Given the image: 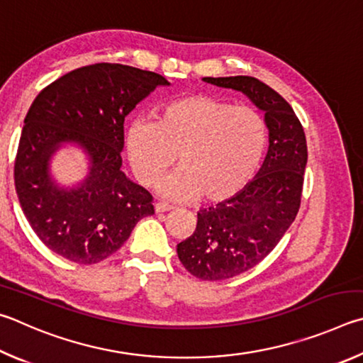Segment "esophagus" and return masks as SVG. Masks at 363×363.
Returning <instances> with one entry per match:
<instances>
[{"mask_svg": "<svg viewBox=\"0 0 363 363\" xmlns=\"http://www.w3.org/2000/svg\"><path fill=\"white\" fill-rule=\"evenodd\" d=\"M172 206H169V204H165V202H156L155 204V211L157 212V213H162V212H169V211H172Z\"/></svg>", "mask_w": 363, "mask_h": 363, "instance_id": "34e87169", "label": "esophagus"}]
</instances>
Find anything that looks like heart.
Here are the masks:
<instances>
[{"mask_svg":"<svg viewBox=\"0 0 363 363\" xmlns=\"http://www.w3.org/2000/svg\"><path fill=\"white\" fill-rule=\"evenodd\" d=\"M268 130L262 116L212 95H189L164 105L157 123L135 119L125 135L132 170L152 185L172 164H180L159 185L165 198L220 202L249 185L262 164Z\"/></svg>","mask_w":363,"mask_h":363,"instance_id":"1","label":"heart"}]
</instances>
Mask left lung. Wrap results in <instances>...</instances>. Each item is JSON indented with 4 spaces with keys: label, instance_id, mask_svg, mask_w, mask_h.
<instances>
[{
    "label": "left lung",
    "instance_id": "8db88e82",
    "mask_svg": "<svg viewBox=\"0 0 363 363\" xmlns=\"http://www.w3.org/2000/svg\"><path fill=\"white\" fill-rule=\"evenodd\" d=\"M245 94L264 111L269 148L262 169L242 191L201 208L198 225L177 253L188 272L202 281H225L252 269L274 250L301 204L308 145L294 108L274 89L252 76L204 78Z\"/></svg>",
    "mask_w": 363,
    "mask_h": 363
}]
</instances>
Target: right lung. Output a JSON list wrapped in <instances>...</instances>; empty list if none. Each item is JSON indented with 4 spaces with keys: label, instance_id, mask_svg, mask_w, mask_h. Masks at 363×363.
<instances>
[{
    "label": "right lung",
    "instance_id": "right-lung-1",
    "mask_svg": "<svg viewBox=\"0 0 363 363\" xmlns=\"http://www.w3.org/2000/svg\"><path fill=\"white\" fill-rule=\"evenodd\" d=\"M164 76L119 63L76 68L38 94L23 121L14 182L31 230L57 255L95 264L113 255L143 217L155 213L152 196L121 170L124 119ZM63 143L89 157L88 177L62 189L48 162Z\"/></svg>",
    "mask_w": 363,
    "mask_h": 363
}]
</instances>
